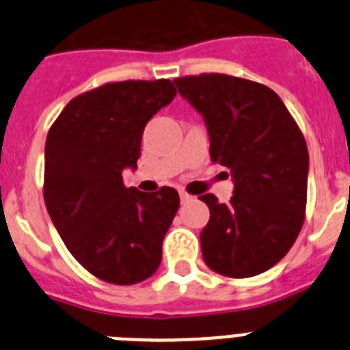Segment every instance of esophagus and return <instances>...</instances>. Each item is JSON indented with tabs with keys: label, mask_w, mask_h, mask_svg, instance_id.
I'll list each match as a JSON object with an SVG mask.
<instances>
[{
	"label": "esophagus",
	"mask_w": 350,
	"mask_h": 350,
	"mask_svg": "<svg viewBox=\"0 0 350 350\" xmlns=\"http://www.w3.org/2000/svg\"><path fill=\"white\" fill-rule=\"evenodd\" d=\"M180 202L182 203H187V202H191V200H193V196H191L189 193H185V191H180Z\"/></svg>",
	"instance_id": "1"
}]
</instances>
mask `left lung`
Segmentation results:
<instances>
[{
    "mask_svg": "<svg viewBox=\"0 0 350 350\" xmlns=\"http://www.w3.org/2000/svg\"><path fill=\"white\" fill-rule=\"evenodd\" d=\"M178 92L205 119L210 159L230 168V203L210 208L203 259L210 270L247 279L270 270L296 242L307 208L308 150L303 133L270 88L222 73L180 77Z\"/></svg>",
    "mask_w": 350,
    "mask_h": 350,
    "instance_id": "obj_1",
    "label": "left lung"
}]
</instances>
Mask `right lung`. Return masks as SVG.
<instances>
[{
  "label": "right lung",
  "mask_w": 350,
  "mask_h": 350,
  "mask_svg": "<svg viewBox=\"0 0 350 350\" xmlns=\"http://www.w3.org/2000/svg\"><path fill=\"white\" fill-rule=\"evenodd\" d=\"M168 79L110 82L79 94L45 144L43 200L71 256L105 282L131 286L156 273L180 198L173 187H126L145 124L172 103Z\"/></svg>",
  "instance_id": "obj_1"
}]
</instances>
